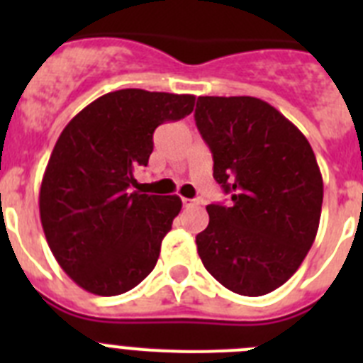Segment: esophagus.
I'll return each mask as SVG.
<instances>
[{
	"label": "esophagus",
	"instance_id": "34e87169",
	"mask_svg": "<svg viewBox=\"0 0 363 363\" xmlns=\"http://www.w3.org/2000/svg\"><path fill=\"white\" fill-rule=\"evenodd\" d=\"M182 203H184V207H196V205H200V200H191V198H182Z\"/></svg>",
	"mask_w": 363,
	"mask_h": 363
}]
</instances>
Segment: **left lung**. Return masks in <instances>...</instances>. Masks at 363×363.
Returning a JSON list of instances; mask_svg holds the SVG:
<instances>
[{"instance_id": "obj_1", "label": "left lung", "mask_w": 363, "mask_h": 363, "mask_svg": "<svg viewBox=\"0 0 363 363\" xmlns=\"http://www.w3.org/2000/svg\"><path fill=\"white\" fill-rule=\"evenodd\" d=\"M196 127L230 203L207 205L196 236L205 269L223 287L262 296L293 277L318 233L323 182L307 138L267 101L200 96Z\"/></svg>"}]
</instances>
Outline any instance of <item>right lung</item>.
I'll return each mask as SVG.
<instances>
[{
  "mask_svg": "<svg viewBox=\"0 0 363 363\" xmlns=\"http://www.w3.org/2000/svg\"><path fill=\"white\" fill-rule=\"evenodd\" d=\"M194 96L121 89L86 105L57 138L40 189L45 238L82 289L116 296L149 277L182 211L178 196L130 191L152 134L194 108Z\"/></svg>",
  "mask_w": 363,
  "mask_h": 363,
  "instance_id": "obj_1",
  "label": "right lung"
}]
</instances>
